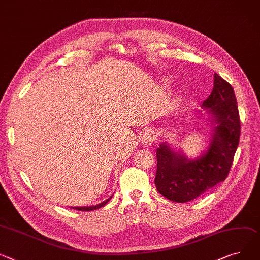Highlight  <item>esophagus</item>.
Masks as SVG:
<instances>
[{"mask_svg":"<svg viewBox=\"0 0 260 260\" xmlns=\"http://www.w3.org/2000/svg\"><path fill=\"white\" fill-rule=\"evenodd\" d=\"M155 140V133L153 131L146 132L142 138H141V143L143 146H150Z\"/></svg>","mask_w":260,"mask_h":260,"instance_id":"34e87169","label":"esophagus"}]
</instances>
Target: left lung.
<instances>
[{
    "label": "left lung",
    "mask_w": 260,
    "mask_h": 260,
    "mask_svg": "<svg viewBox=\"0 0 260 260\" xmlns=\"http://www.w3.org/2000/svg\"><path fill=\"white\" fill-rule=\"evenodd\" d=\"M212 126L208 148L194 159L166 142L157 148L154 184L166 199L186 203L226 180L239 143L240 120L230 83L214 73L213 90L202 105Z\"/></svg>",
    "instance_id": "left-lung-1"
}]
</instances>
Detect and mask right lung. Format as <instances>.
<instances>
[{
  "label": "right lung",
  "mask_w": 260,
  "mask_h": 260,
  "mask_svg": "<svg viewBox=\"0 0 260 260\" xmlns=\"http://www.w3.org/2000/svg\"><path fill=\"white\" fill-rule=\"evenodd\" d=\"M111 198H112V197H111ZM111 198L108 199V200H106V201H103L102 203H100V204H98V205H95V206H89V207H72V208H73V209H76V210H79V211H92V210H95V209H99V208H101V207L105 206V205L111 200Z\"/></svg>",
  "instance_id": "add662e5"
}]
</instances>
